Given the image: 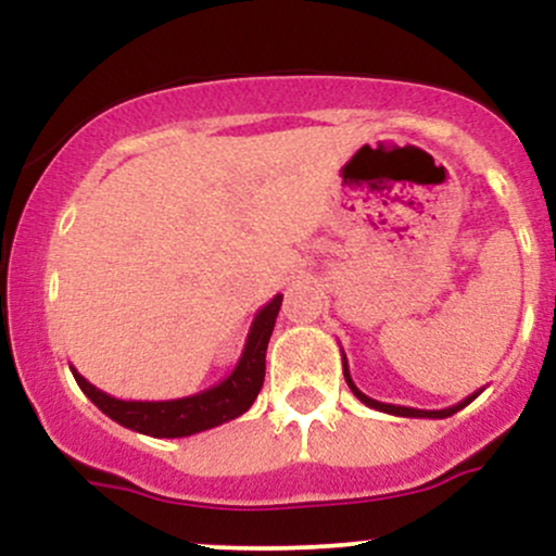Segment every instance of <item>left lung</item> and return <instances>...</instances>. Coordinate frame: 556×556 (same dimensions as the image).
Wrapping results in <instances>:
<instances>
[{
    "label": "left lung",
    "mask_w": 556,
    "mask_h": 556,
    "mask_svg": "<svg viewBox=\"0 0 556 556\" xmlns=\"http://www.w3.org/2000/svg\"><path fill=\"white\" fill-rule=\"evenodd\" d=\"M342 374H344V381H348V387H350V392L355 394V397H358L363 405H368V407H374V410H381V413H389V416H402V418H450V416H455L457 410H463L465 405H470V402H473L478 394L483 392V389H478V392H473V394H468V397L465 400H460L457 402V405H452V407H442V410H418V407H405V405H389V402H379V400H374V397H368V394H363L358 387H355V381H353V376H350V366H348V358H344V353H342Z\"/></svg>",
    "instance_id": "8db88e82"
}]
</instances>
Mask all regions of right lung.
Instances as JSON below:
<instances>
[{"mask_svg": "<svg viewBox=\"0 0 556 556\" xmlns=\"http://www.w3.org/2000/svg\"><path fill=\"white\" fill-rule=\"evenodd\" d=\"M279 305H282V295H274L264 308L253 318L251 331H248L245 348L238 366L227 379L219 384L203 389L198 394H188V397L177 400H119L112 394L101 392L91 381L70 366L75 381L83 389L88 400L99 407L104 416L117 420L125 429L146 433L154 439H177V437H193L214 426L227 424V420L242 416L248 407L258 397L261 387H264L266 374V348H269V337L274 331V321H277Z\"/></svg>", "mask_w": 556, "mask_h": 556, "instance_id": "obj_1", "label": "right lung"}]
</instances>
